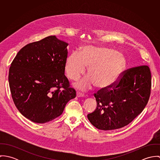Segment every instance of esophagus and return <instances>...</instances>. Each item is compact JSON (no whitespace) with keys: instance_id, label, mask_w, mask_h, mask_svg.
<instances>
[{"instance_id":"34e87169","label":"esophagus","mask_w":160,"mask_h":160,"mask_svg":"<svg viewBox=\"0 0 160 160\" xmlns=\"http://www.w3.org/2000/svg\"><path fill=\"white\" fill-rule=\"evenodd\" d=\"M76 96L78 97H84L85 96V94L83 93H81L80 92H76Z\"/></svg>"}]
</instances>
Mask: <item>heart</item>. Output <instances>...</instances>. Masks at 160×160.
Here are the masks:
<instances>
[{
  "instance_id": "1",
  "label": "heart",
  "mask_w": 160,
  "mask_h": 160,
  "mask_svg": "<svg viewBox=\"0 0 160 160\" xmlns=\"http://www.w3.org/2000/svg\"><path fill=\"white\" fill-rule=\"evenodd\" d=\"M89 67V76L74 86L86 90L95 84L98 89H107L118 81L126 67L124 57L113 50L93 46L82 47L81 52L73 51L67 57L65 71L72 80H78Z\"/></svg>"
}]
</instances>
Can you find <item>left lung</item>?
<instances>
[{"instance_id": "8db88e82", "label": "left lung", "mask_w": 160, "mask_h": 160, "mask_svg": "<svg viewBox=\"0 0 160 160\" xmlns=\"http://www.w3.org/2000/svg\"><path fill=\"white\" fill-rule=\"evenodd\" d=\"M152 75L147 65L124 71L118 81L94 93L97 108L88 118L96 128L114 130L124 127L142 113L152 87Z\"/></svg>"}]
</instances>
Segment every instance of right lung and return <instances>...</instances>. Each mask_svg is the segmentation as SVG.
<instances>
[{
  "label": "right lung",
  "instance_id": "1",
  "mask_svg": "<svg viewBox=\"0 0 160 160\" xmlns=\"http://www.w3.org/2000/svg\"><path fill=\"white\" fill-rule=\"evenodd\" d=\"M68 45L55 36H48L23 47L11 64L8 81L13 102L34 122L60 116L76 97L65 75Z\"/></svg>",
  "mask_w": 160,
  "mask_h": 160
}]
</instances>
